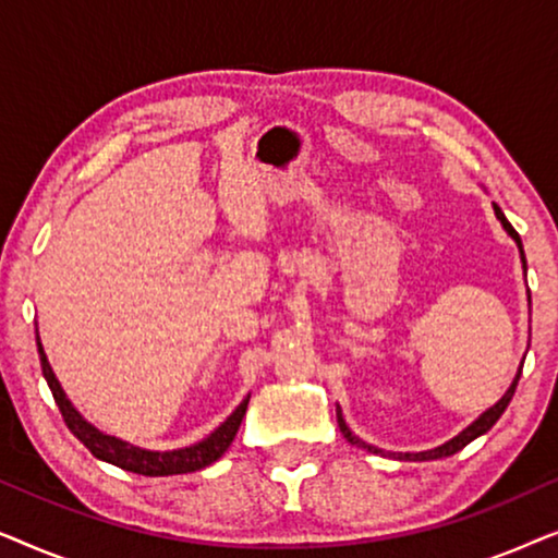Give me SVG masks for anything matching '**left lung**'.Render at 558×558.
<instances>
[{"instance_id": "obj_1", "label": "left lung", "mask_w": 558, "mask_h": 558, "mask_svg": "<svg viewBox=\"0 0 558 558\" xmlns=\"http://www.w3.org/2000/svg\"><path fill=\"white\" fill-rule=\"evenodd\" d=\"M493 210H495V218L500 220V226L506 228V233L510 235V239L515 241V246H518V254H521V262H523V271H525V254H523V243H521V235L515 233V228L508 223V218H506V213H502L498 205L493 203ZM529 307H531V292H529ZM521 371H523V363H521V368H518V373H515V378H513V384L508 386V391L500 396V401L498 403H493L490 409L487 411H483V414H480L475 422H472L468 429H462L460 434H457V437H452L449 441H445V445H439V447H434V449H426V452H386V449H378V447H373V445H368V441H363L361 437H355L353 432H350V426L345 424V418H342V409L338 407V426H340V432H342V437H345L350 445H355V447H361V449H365V452H371V454H380V457H393V460H403V462H426V460H441V457H449V454H454V452H460V449H464L470 445L472 439H477V437H483L485 432H490L493 429V424L498 422V418L502 416V411L508 409V403H510V399H513V393H515V386H518V378H521Z\"/></svg>"}]
</instances>
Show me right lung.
<instances>
[{"instance_id": "add662e5", "label": "right lung", "mask_w": 558, "mask_h": 558, "mask_svg": "<svg viewBox=\"0 0 558 558\" xmlns=\"http://www.w3.org/2000/svg\"><path fill=\"white\" fill-rule=\"evenodd\" d=\"M37 353H40L43 376H45V380H48L52 399H56L60 414H63L65 424H68V429H71L75 437H78L83 445L90 449V454L98 457V460L117 464V468L126 470V472H136V475H147V477L185 475V472L208 468V464H213L226 454V449L231 447V441L235 439V432H239L243 416H246V407H248L251 396H246V399L235 407L233 414L228 416L216 432H210L208 437L195 441V445L170 449V452H155V449L129 445V441H124V439L111 437V434L96 429L94 424L86 422V418L81 416V411L73 407L71 399H68L63 391V386H60V380L56 378V373H52V368H50L48 355H45V350H43L40 335H37Z\"/></svg>"}]
</instances>
